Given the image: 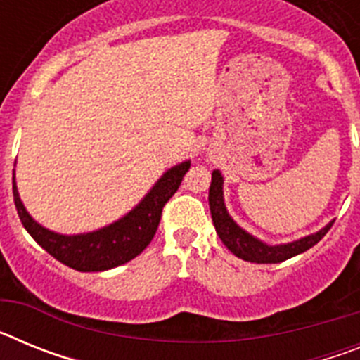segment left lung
Segmentation results:
<instances>
[{
	"instance_id": "1",
	"label": "left lung",
	"mask_w": 360,
	"mask_h": 360,
	"mask_svg": "<svg viewBox=\"0 0 360 360\" xmlns=\"http://www.w3.org/2000/svg\"><path fill=\"white\" fill-rule=\"evenodd\" d=\"M209 207H211L212 224H214L216 232L219 240L231 250L234 256L241 257L245 262L250 263H281L285 259L297 256L304 252L310 247L323 240V236L330 231L333 221H330L326 227L314 232L310 236H304L301 240L290 241L283 245H266L262 240L254 238L252 234L241 229L240 225L231 218L224 202V176L218 169L212 171L211 187H209Z\"/></svg>"
}]
</instances>
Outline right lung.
Segmentation results:
<instances>
[{"instance_id": "right-lung-1", "label": "right lung", "mask_w": 360, "mask_h": 360, "mask_svg": "<svg viewBox=\"0 0 360 360\" xmlns=\"http://www.w3.org/2000/svg\"><path fill=\"white\" fill-rule=\"evenodd\" d=\"M189 167L191 162L186 160L165 171L133 211L106 227L84 234L66 236L37 224L25 209L19 198L15 176H12L14 203L28 234L57 262L79 272H103L131 262L151 243L160 224L162 209L176 193Z\"/></svg>"}]
</instances>
